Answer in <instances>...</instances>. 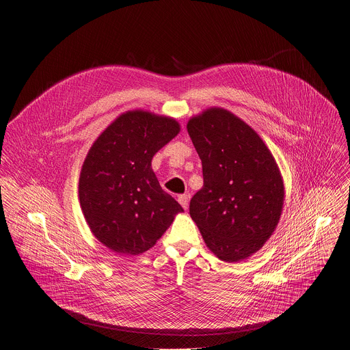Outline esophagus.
<instances>
[{
  "label": "esophagus",
  "mask_w": 350,
  "mask_h": 350,
  "mask_svg": "<svg viewBox=\"0 0 350 350\" xmlns=\"http://www.w3.org/2000/svg\"><path fill=\"white\" fill-rule=\"evenodd\" d=\"M177 201L180 202V205H181L184 209H188V205H189V198H188V195H185V193L178 195Z\"/></svg>",
  "instance_id": "1"
}]
</instances>
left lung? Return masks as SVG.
Here are the masks:
<instances>
[{
  "mask_svg": "<svg viewBox=\"0 0 350 350\" xmlns=\"http://www.w3.org/2000/svg\"><path fill=\"white\" fill-rule=\"evenodd\" d=\"M187 131L204 173L189 215L219 259L243 260L278 224L284 204L278 166L262 138L226 109L211 108L192 118Z\"/></svg>",
  "mask_w": 350,
  "mask_h": 350,
  "instance_id": "8db88e82",
  "label": "left lung"
}]
</instances>
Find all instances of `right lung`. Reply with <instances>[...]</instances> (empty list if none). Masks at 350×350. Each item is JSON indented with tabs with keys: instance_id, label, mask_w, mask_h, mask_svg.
Returning <instances> with one entry per match:
<instances>
[{
	"instance_id": "add662e5",
	"label": "right lung",
	"mask_w": 350,
	"mask_h": 350,
	"mask_svg": "<svg viewBox=\"0 0 350 350\" xmlns=\"http://www.w3.org/2000/svg\"><path fill=\"white\" fill-rule=\"evenodd\" d=\"M180 131L174 119L133 111L119 116L92 144L79 180L80 206L99 242L122 255H139L183 212L162 189L154 155Z\"/></svg>"
}]
</instances>
